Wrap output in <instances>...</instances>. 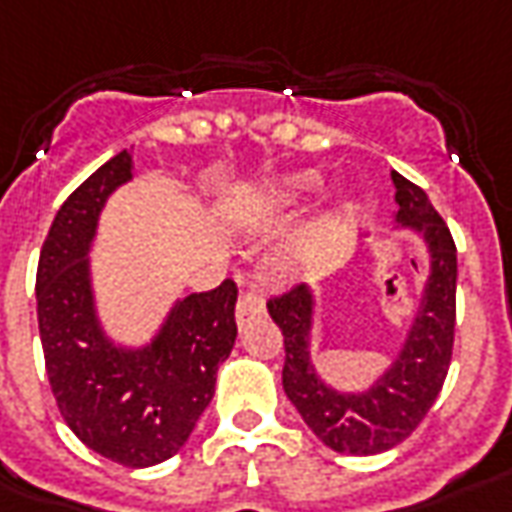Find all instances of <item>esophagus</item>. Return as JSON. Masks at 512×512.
I'll list each match as a JSON object with an SVG mask.
<instances>
[{"label":"esophagus","mask_w":512,"mask_h":512,"mask_svg":"<svg viewBox=\"0 0 512 512\" xmlns=\"http://www.w3.org/2000/svg\"><path fill=\"white\" fill-rule=\"evenodd\" d=\"M266 311V305H263V297L257 294L255 288H243L241 297H238V305H235V316H238V325L246 328L255 316H260Z\"/></svg>","instance_id":"obj_1"}]
</instances>
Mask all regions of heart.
<instances>
[{"instance_id":"heart-1","label":"heart","mask_w":512,"mask_h":512,"mask_svg":"<svg viewBox=\"0 0 512 512\" xmlns=\"http://www.w3.org/2000/svg\"><path fill=\"white\" fill-rule=\"evenodd\" d=\"M319 179H316L314 173H302V176H294V179H288V182L277 190V198L285 201V204H291V201H300L305 193H311Z\"/></svg>"}]
</instances>
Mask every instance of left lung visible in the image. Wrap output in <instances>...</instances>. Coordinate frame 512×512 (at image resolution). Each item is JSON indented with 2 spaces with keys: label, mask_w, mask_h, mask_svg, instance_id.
<instances>
[{
  "label": "left lung",
  "mask_w": 512,
  "mask_h": 512,
  "mask_svg": "<svg viewBox=\"0 0 512 512\" xmlns=\"http://www.w3.org/2000/svg\"><path fill=\"white\" fill-rule=\"evenodd\" d=\"M398 215L395 221L417 229L431 252V274L415 325L401 356L367 392L330 389L311 364L314 294L294 285L271 297L269 314L283 330V389L308 429L339 454H381L403 443L437 401L451 364L457 322V246L429 196L392 170Z\"/></svg>",
  "instance_id": "1"
}]
</instances>
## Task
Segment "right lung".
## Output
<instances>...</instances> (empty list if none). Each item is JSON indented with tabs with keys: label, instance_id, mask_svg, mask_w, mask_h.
Wrapping results in <instances>:
<instances>
[{
	"label": "right lung",
	"instance_id": "1",
	"mask_svg": "<svg viewBox=\"0 0 512 512\" xmlns=\"http://www.w3.org/2000/svg\"><path fill=\"white\" fill-rule=\"evenodd\" d=\"M128 151L66 198L41 246L38 333L55 403L83 446L125 468L170 460L187 443L232 353L238 285L190 294L142 350L114 347L100 330L89 283V243L106 198L131 179Z\"/></svg>",
	"mask_w": 512,
	"mask_h": 512
}]
</instances>
